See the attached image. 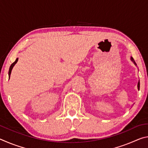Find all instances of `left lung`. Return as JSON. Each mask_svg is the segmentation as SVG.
<instances>
[{
    "instance_id": "left-lung-1",
    "label": "left lung",
    "mask_w": 148,
    "mask_h": 148,
    "mask_svg": "<svg viewBox=\"0 0 148 148\" xmlns=\"http://www.w3.org/2000/svg\"><path fill=\"white\" fill-rule=\"evenodd\" d=\"M131 61L132 62H133V63L135 64V65H136V66H137V65H136V62H135V61H134V59L133 58H132V57H131ZM137 87H138V89H140V80H139V81H138V85H137Z\"/></svg>"
}]
</instances>
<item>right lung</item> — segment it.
I'll use <instances>...</instances> for the list:
<instances>
[{
	"label": "right lung",
	"mask_w": 148,
	"mask_h": 148,
	"mask_svg": "<svg viewBox=\"0 0 148 148\" xmlns=\"http://www.w3.org/2000/svg\"><path fill=\"white\" fill-rule=\"evenodd\" d=\"M17 61H18V58H17L16 61H15L13 63L11 64V66H10V69H9V72H8V76H9V79H10V74H11V72L12 71V69H13V67L14 66V65L17 63Z\"/></svg>",
	"instance_id": "1"
}]
</instances>
